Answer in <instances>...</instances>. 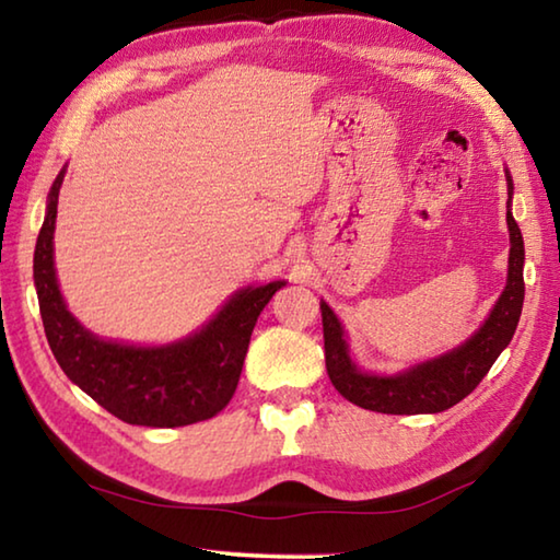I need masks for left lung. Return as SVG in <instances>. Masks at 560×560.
<instances>
[{
	"mask_svg": "<svg viewBox=\"0 0 560 560\" xmlns=\"http://www.w3.org/2000/svg\"><path fill=\"white\" fill-rule=\"evenodd\" d=\"M506 185L511 200L514 185H511L509 175ZM506 224L511 236L509 277L485 326L467 343L440 358L428 360V363L415 365L410 371L397 375H371L360 371L348 353L343 326H340L328 303L320 301L326 371L330 383L336 385V390L346 400L363 407V410L385 415H428L450 410L452 405L464 400L481 383V377L489 373L501 350L514 338L521 306H524V236H521L514 214L509 212V202Z\"/></svg>",
	"mask_w": 560,
	"mask_h": 560,
	"instance_id": "obj_1",
	"label": "left lung"
}]
</instances>
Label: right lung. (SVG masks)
Listing matches in <instances>:
<instances>
[{
  "label": "right lung",
  "mask_w": 560,
  "mask_h": 560,
  "mask_svg": "<svg viewBox=\"0 0 560 560\" xmlns=\"http://www.w3.org/2000/svg\"><path fill=\"white\" fill-rule=\"evenodd\" d=\"M61 170L54 179L34 249V283L51 353L69 381L128 424L183 428L210 420L232 400L252 330L287 281L246 287L195 336L170 346L138 348L93 336L66 308L54 269V230Z\"/></svg>",
  "instance_id": "add662e5"
}]
</instances>
